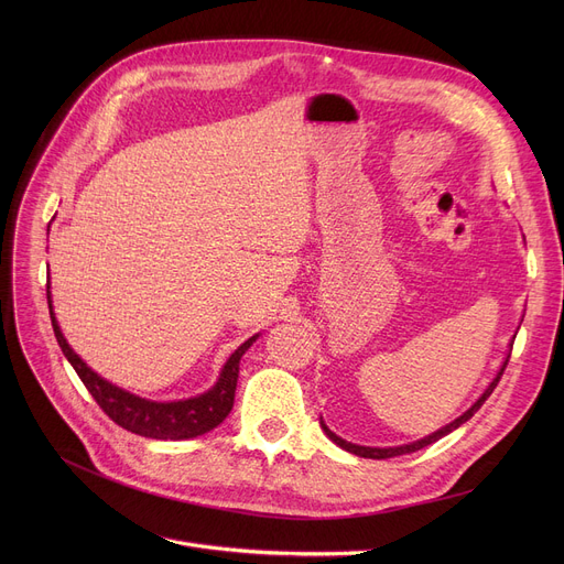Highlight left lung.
I'll return each instance as SVG.
<instances>
[{
	"label": "left lung",
	"instance_id": "obj_1",
	"mask_svg": "<svg viewBox=\"0 0 564 564\" xmlns=\"http://www.w3.org/2000/svg\"><path fill=\"white\" fill-rule=\"evenodd\" d=\"M517 336V334H514ZM510 351H512V343H510ZM510 351H508V357L502 359V364H500V368H498V372H496V377L489 381V387L480 393V398L473 402L462 416H457L455 421H451L448 425H443V427H438L436 432H432V434H427V436H423V438H419V441H411V443H402V446H389V448H375V446H359V443H351V441H345L343 436H338L336 432H332L329 427H327V423L322 421V416H319V427L324 430V434H327L338 448H343V451H347V453H351V455H357V457H366V459H387V457H398V455H406V453H416V451H421V448H425V446H430V443H434V441H438L441 436H446V434H451L453 430H457L459 425H464L473 413H476L482 404H485V400L494 393V389H496V383H498V379H500V375H502V370H506V366H508V361H510Z\"/></svg>",
	"mask_w": 564,
	"mask_h": 564
}]
</instances>
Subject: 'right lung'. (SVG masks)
<instances>
[{"label":"right lung","mask_w":564,"mask_h":564,"mask_svg":"<svg viewBox=\"0 0 564 564\" xmlns=\"http://www.w3.org/2000/svg\"><path fill=\"white\" fill-rule=\"evenodd\" d=\"M47 306L52 317V329L56 336L58 347H62L64 357L75 368L79 379L94 400L102 406L107 416L116 423L126 427L128 432H134L139 436L148 438H162V441H181V438H194L205 432L215 430L226 421V416L232 409L235 402V389H237V377H240V361L245 351L258 340L260 334L251 336L237 347L230 357L226 359L217 381L210 389L200 395L185 398V400H148L137 393H130L121 387H116L109 379L100 377L91 366H88L79 354L68 345L62 327H58V319L52 306V292L47 281Z\"/></svg>","instance_id":"1"}]
</instances>
